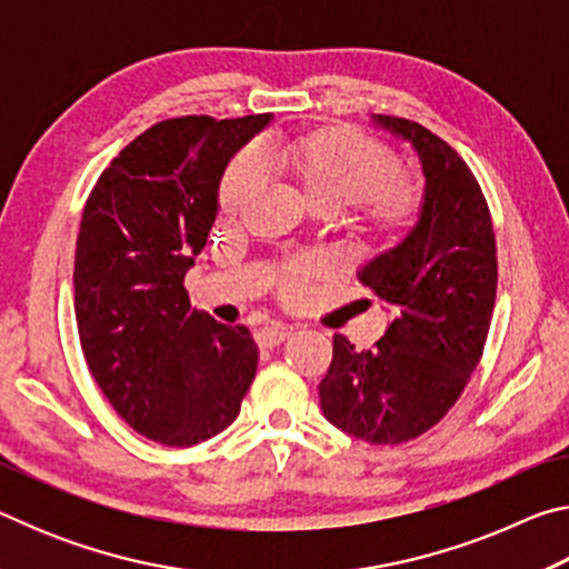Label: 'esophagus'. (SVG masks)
I'll return each instance as SVG.
<instances>
[{
  "instance_id": "esophagus-1",
  "label": "esophagus",
  "mask_w": 569,
  "mask_h": 569,
  "mask_svg": "<svg viewBox=\"0 0 569 569\" xmlns=\"http://www.w3.org/2000/svg\"><path fill=\"white\" fill-rule=\"evenodd\" d=\"M288 336H291V326L271 323L256 333V343L261 346V349H276V346L283 343Z\"/></svg>"
}]
</instances>
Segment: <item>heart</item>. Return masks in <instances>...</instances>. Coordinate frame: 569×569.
<instances>
[{"label":"heart","mask_w":569,"mask_h":569,"mask_svg":"<svg viewBox=\"0 0 569 569\" xmlns=\"http://www.w3.org/2000/svg\"><path fill=\"white\" fill-rule=\"evenodd\" d=\"M271 160L296 180L306 203L319 213L351 210L356 233L373 243H389L407 233L421 208L413 178L391 170V158L359 130L331 124L288 138L271 150ZM266 186V170L256 150H243L228 162L218 188L220 223L243 218ZM323 258H301L283 266L281 291L301 301L311 281L329 273Z\"/></svg>","instance_id":"heart-1"}]
</instances>
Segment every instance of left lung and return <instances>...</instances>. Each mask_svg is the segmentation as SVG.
Returning <instances> with one entry per match:
<instances>
[{"instance_id":"8db88e82","label":"left lung","mask_w":569,"mask_h":569,"mask_svg":"<svg viewBox=\"0 0 569 569\" xmlns=\"http://www.w3.org/2000/svg\"><path fill=\"white\" fill-rule=\"evenodd\" d=\"M373 122L417 150L423 206L409 236L359 271L389 306L387 333L369 351L336 333L319 397L333 427L387 447L429 431L469 383L492 323L497 243L485 192L449 142L407 118Z\"/></svg>"}]
</instances>
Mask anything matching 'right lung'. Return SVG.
Instances as JSON below:
<instances>
[{
  "instance_id": "right-lung-1",
  "label": "right lung",
  "mask_w": 569,
  "mask_h": 569,
  "mask_svg": "<svg viewBox=\"0 0 569 569\" xmlns=\"http://www.w3.org/2000/svg\"><path fill=\"white\" fill-rule=\"evenodd\" d=\"M268 120L152 124L102 170L82 210L74 316L84 361L112 409L166 447L220 435L256 377L246 326L190 308L182 281L213 228L228 160Z\"/></svg>"
}]
</instances>
